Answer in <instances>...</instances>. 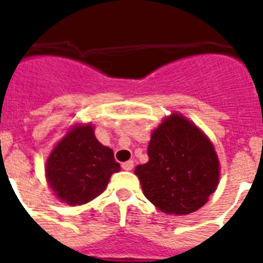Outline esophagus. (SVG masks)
Listing matches in <instances>:
<instances>
[{
	"label": "esophagus",
	"mask_w": 263,
	"mask_h": 263,
	"mask_svg": "<svg viewBox=\"0 0 263 263\" xmlns=\"http://www.w3.org/2000/svg\"><path fill=\"white\" fill-rule=\"evenodd\" d=\"M121 168H123L124 171H132V169H134V161H127V162H124V164L121 165Z\"/></svg>",
	"instance_id": "obj_1"
}]
</instances>
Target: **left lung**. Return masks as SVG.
<instances>
[{"label":"left lung","mask_w":263,"mask_h":263,"mask_svg":"<svg viewBox=\"0 0 263 263\" xmlns=\"http://www.w3.org/2000/svg\"><path fill=\"white\" fill-rule=\"evenodd\" d=\"M148 162L138 165L144 196L166 214L196 212L216 191L220 164L212 142L183 116L172 115L153 131Z\"/></svg>","instance_id":"8db88e82"}]
</instances>
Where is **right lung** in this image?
<instances>
[{
  "label": "right lung",
  "mask_w": 263,
  "mask_h": 263,
  "mask_svg": "<svg viewBox=\"0 0 263 263\" xmlns=\"http://www.w3.org/2000/svg\"><path fill=\"white\" fill-rule=\"evenodd\" d=\"M120 164L99 143L90 124L78 125L60 140L46 162V177L59 199L84 204L101 195Z\"/></svg>",
  "instance_id": "obj_1"
}]
</instances>
